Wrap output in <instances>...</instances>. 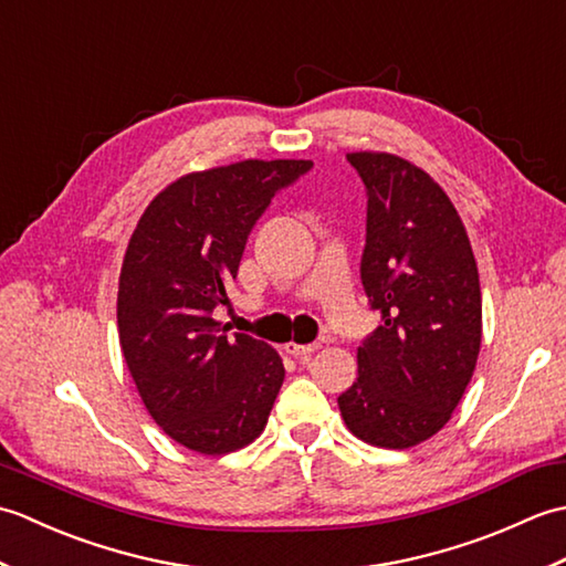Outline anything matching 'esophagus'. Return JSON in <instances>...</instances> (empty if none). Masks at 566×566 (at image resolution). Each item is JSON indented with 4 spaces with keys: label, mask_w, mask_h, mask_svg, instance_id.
<instances>
[{
    "label": "esophagus",
    "mask_w": 566,
    "mask_h": 566,
    "mask_svg": "<svg viewBox=\"0 0 566 566\" xmlns=\"http://www.w3.org/2000/svg\"><path fill=\"white\" fill-rule=\"evenodd\" d=\"M318 350V345L316 343H311V345H298V343H286V353H290L292 357H296V359H308L311 355H314Z\"/></svg>",
    "instance_id": "obj_1"
}]
</instances>
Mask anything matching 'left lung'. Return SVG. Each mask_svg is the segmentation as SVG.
I'll return each mask as SVG.
<instances>
[{
  "instance_id": "1",
  "label": "left lung",
  "mask_w": 566,
  "mask_h": 566,
  "mask_svg": "<svg viewBox=\"0 0 566 566\" xmlns=\"http://www.w3.org/2000/svg\"><path fill=\"white\" fill-rule=\"evenodd\" d=\"M367 189L365 294L381 326L357 347L338 396L345 426L377 448L436 436L460 403L482 347V290L460 213L420 167L391 153H347Z\"/></svg>"
}]
</instances>
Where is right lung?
Segmentation results:
<instances>
[{"instance_id":"right-lung-1","label":"right lung","mask_w":566,"mask_h":566,"mask_svg":"<svg viewBox=\"0 0 566 566\" xmlns=\"http://www.w3.org/2000/svg\"><path fill=\"white\" fill-rule=\"evenodd\" d=\"M311 160H243L167 185L143 211L118 276V343L136 389L167 436L201 454L245 448L268 426L282 357L245 333L226 335L252 226Z\"/></svg>"}]
</instances>
